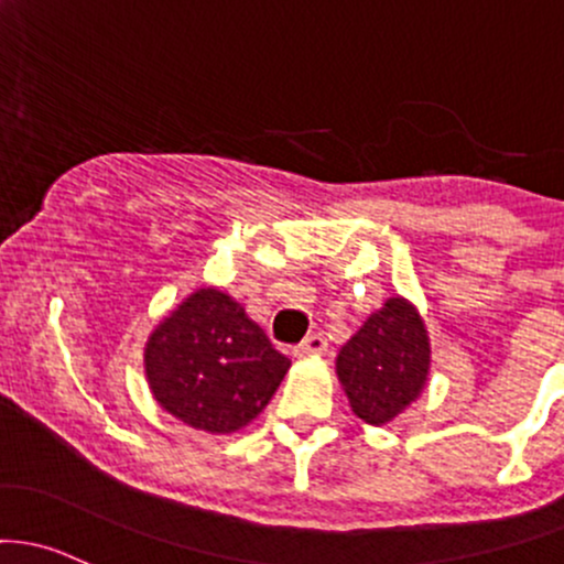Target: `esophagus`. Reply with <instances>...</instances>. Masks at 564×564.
Segmentation results:
<instances>
[{"label": "esophagus", "mask_w": 564, "mask_h": 564, "mask_svg": "<svg viewBox=\"0 0 564 564\" xmlns=\"http://www.w3.org/2000/svg\"><path fill=\"white\" fill-rule=\"evenodd\" d=\"M326 348H329V343H326L324 334H311V337H305L296 345L294 356H321V352H326Z\"/></svg>", "instance_id": "obj_1"}]
</instances>
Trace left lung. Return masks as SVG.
I'll use <instances>...</instances> for the list:
<instances>
[{"instance_id": "obj_1", "label": "left lung", "mask_w": 564, "mask_h": 564, "mask_svg": "<svg viewBox=\"0 0 564 564\" xmlns=\"http://www.w3.org/2000/svg\"><path fill=\"white\" fill-rule=\"evenodd\" d=\"M431 369L423 318L404 296H391L337 356V377L350 410L369 425L391 423L417 399Z\"/></svg>"}]
</instances>
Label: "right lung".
Here are the masks:
<instances>
[{"instance_id":"add662e5","label":"right lung","mask_w":564,"mask_h":564,"mask_svg":"<svg viewBox=\"0 0 564 564\" xmlns=\"http://www.w3.org/2000/svg\"><path fill=\"white\" fill-rule=\"evenodd\" d=\"M289 361L230 294L197 289L158 324L144 369L158 404L189 429L232 433L278 391Z\"/></svg>"}]
</instances>
